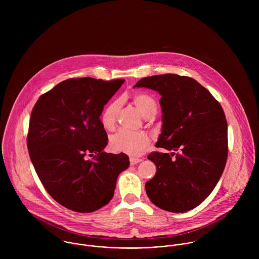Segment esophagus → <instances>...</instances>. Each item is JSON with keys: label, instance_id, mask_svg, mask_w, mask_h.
Wrapping results in <instances>:
<instances>
[{"label": "esophagus", "instance_id": "1", "mask_svg": "<svg viewBox=\"0 0 259 259\" xmlns=\"http://www.w3.org/2000/svg\"><path fill=\"white\" fill-rule=\"evenodd\" d=\"M143 160V158H139V157H130V162L132 165L137 164L139 162H141Z\"/></svg>", "mask_w": 259, "mask_h": 259}]
</instances>
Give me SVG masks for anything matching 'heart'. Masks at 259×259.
Instances as JSON below:
<instances>
[{
    "label": "heart",
    "instance_id": "1",
    "mask_svg": "<svg viewBox=\"0 0 259 259\" xmlns=\"http://www.w3.org/2000/svg\"><path fill=\"white\" fill-rule=\"evenodd\" d=\"M134 105L145 117H152L157 111L155 100L146 93H136L132 97ZM120 110V101L114 100L102 112L101 121L105 128L111 130L115 122ZM150 144L148 135L119 130L110 137V147L113 151L124 152L130 155L142 154Z\"/></svg>",
    "mask_w": 259,
    "mask_h": 259
}]
</instances>
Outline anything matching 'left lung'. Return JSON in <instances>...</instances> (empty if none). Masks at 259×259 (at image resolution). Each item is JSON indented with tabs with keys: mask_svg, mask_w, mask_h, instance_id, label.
I'll list each match as a JSON object with an SVG mask.
<instances>
[{
	"mask_svg": "<svg viewBox=\"0 0 259 259\" xmlns=\"http://www.w3.org/2000/svg\"><path fill=\"white\" fill-rule=\"evenodd\" d=\"M135 87L161 96L162 128L155 147L172 151L148 155L156 165L155 176L146 184L148 198L166 211H188L211 193L223 172L228 152L224 111L189 76L157 74L140 79Z\"/></svg>",
	"mask_w": 259,
	"mask_h": 259,
	"instance_id": "left-lung-1",
	"label": "left lung"
}]
</instances>
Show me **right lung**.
I'll use <instances>...</instances> for the list:
<instances>
[{
	"instance_id": "add662e5",
	"label": "right lung",
	"mask_w": 259,
	"mask_h": 259,
	"mask_svg": "<svg viewBox=\"0 0 259 259\" xmlns=\"http://www.w3.org/2000/svg\"><path fill=\"white\" fill-rule=\"evenodd\" d=\"M124 79L69 78L41 95L34 107L28 149L40 183L61 205L93 212L110 202L128 156L107 153L101 121L105 105Z\"/></svg>"
}]
</instances>
